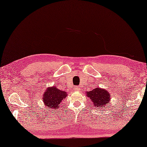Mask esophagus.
Returning <instances> with one entry per match:
<instances>
[{
    "label": "esophagus",
    "mask_w": 147,
    "mask_h": 147,
    "mask_svg": "<svg viewBox=\"0 0 147 147\" xmlns=\"http://www.w3.org/2000/svg\"><path fill=\"white\" fill-rule=\"evenodd\" d=\"M74 90H75L76 91H79V90H80V87L77 86V87H75V88H74Z\"/></svg>",
    "instance_id": "esophagus-1"
}]
</instances>
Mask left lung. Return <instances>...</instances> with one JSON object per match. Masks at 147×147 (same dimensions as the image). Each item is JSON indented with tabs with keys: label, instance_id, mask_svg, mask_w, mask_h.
I'll list each match as a JSON object with an SVG mask.
<instances>
[{
	"label": "left lung",
	"instance_id": "8db88e82",
	"mask_svg": "<svg viewBox=\"0 0 147 147\" xmlns=\"http://www.w3.org/2000/svg\"><path fill=\"white\" fill-rule=\"evenodd\" d=\"M85 93L92 102L93 105L99 109H103L105 107H107V105L111 102L110 93L104 88L97 87L92 91L86 92Z\"/></svg>",
	"mask_w": 147,
	"mask_h": 147
}]
</instances>
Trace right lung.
<instances>
[{"instance_id":"1","label":"right lung","mask_w":147,"mask_h":147,"mask_svg":"<svg viewBox=\"0 0 147 147\" xmlns=\"http://www.w3.org/2000/svg\"><path fill=\"white\" fill-rule=\"evenodd\" d=\"M67 95L66 92L58 89L55 86L47 87L43 95L42 100L47 109L56 110L60 107L61 103Z\"/></svg>"}]
</instances>
